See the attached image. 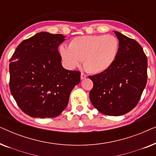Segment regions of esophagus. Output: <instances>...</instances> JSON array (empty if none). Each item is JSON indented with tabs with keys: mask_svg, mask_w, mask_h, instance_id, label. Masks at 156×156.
<instances>
[{
	"mask_svg": "<svg viewBox=\"0 0 156 156\" xmlns=\"http://www.w3.org/2000/svg\"><path fill=\"white\" fill-rule=\"evenodd\" d=\"M81 80H84V79L87 78V75H85L84 73H81V76H80Z\"/></svg>",
	"mask_w": 156,
	"mask_h": 156,
	"instance_id": "esophagus-1",
	"label": "esophagus"
}]
</instances>
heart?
Masks as SVG:
<instances>
[{"label":"heart","mask_w":156,"mask_h":156,"mask_svg":"<svg viewBox=\"0 0 156 156\" xmlns=\"http://www.w3.org/2000/svg\"><path fill=\"white\" fill-rule=\"evenodd\" d=\"M119 51V42L113 35H84L74 37L69 48L59 47V54L68 69H73L84 62L92 74H100L112 67Z\"/></svg>","instance_id":"b5f03b06"}]
</instances>
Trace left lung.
Masks as SVG:
<instances>
[{"mask_svg":"<svg viewBox=\"0 0 156 156\" xmlns=\"http://www.w3.org/2000/svg\"><path fill=\"white\" fill-rule=\"evenodd\" d=\"M119 41L114 63L106 71L89 76L92 105L108 116H121L137 105L147 82L148 59L137 41L114 31Z\"/></svg>","mask_w":156,"mask_h":156,"instance_id":"left-lung-1","label":"left lung"}]
</instances>
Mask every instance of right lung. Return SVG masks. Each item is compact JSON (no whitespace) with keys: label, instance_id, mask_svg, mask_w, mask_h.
<instances>
[{"label":"right lung","instance_id":"right-lung-1","mask_svg":"<svg viewBox=\"0 0 156 156\" xmlns=\"http://www.w3.org/2000/svg\"><path fill=\"white\" fill-rule=\"evenodd\" d=\"M61 34L41 32L23 40L10 58V89L21 110L34 118H53L67 107L80 72L62 65Z\"/></svg>","mask_w":156,"mask_h":156}]
</instances>
